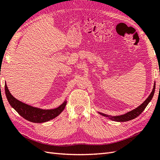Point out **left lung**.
Listing matches in <instances>:
<instances>
[{
  "label": "left lung",
  "mask_w": 160,
  "mask_h": 160,
  "mask_svg": "<svg viewBox=\"0 0 160 160\" xmlns=\"http://www.w3.org/2000/svg\"><path fill=\"white\" fill-rule=\"evenodd\" d=\"M155 89V84H154V87H153V89H152V92L151 93V94L149 95V96L147 98V99L142 103V105H139V107L137 108L136 109H133V110L128 112V113L125 114L123 115L117 116V117H109V116L101 113V112H99V114H101V115L104 116V117H109L111 120L118 121V122H125V121H128L134 119V118H135L136 117H137L138 116H139L142 113V112L144 110L145 108H146V106L148 105L150 101H151L152 97H153V95H154Z\"/></svg>",
  "instance_id": "left-lung-1"
}]
</instances>
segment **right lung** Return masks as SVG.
<instances>
[{
  "label": "right lung",
  "instance_id": "1",
  "mask_svg": "<svg viewBox=\"0 0 160 160\" xmlns=\"http://www.w3.org/2000/svg\"><path fill=\"white\" fill-rule=\"evenodd\" d=\"M5 91L8 101L12 107L25 119L33 123H43L52 119L64 110L67 105V102L64 101L63 104L55 109H42L34 108L16 99L9 92L6 84H5Z\"/></svg>",
  "mask_w": 160,
  "mask_h": 160
}]
</instances>
